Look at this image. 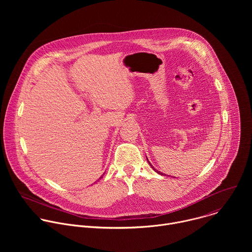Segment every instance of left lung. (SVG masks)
I'll use <instances>...</instances> for the list:
<instances>
[{"instance_id": "left-lung-1", "label": "left lung", "mask_w": 252, "mask_h": 252, "mask_svg": "<svg viewBox=\"0 0 252 252\" xmlns=\"http://www.w3.org/2000/svg\"><path fill=\"white\" fill-rule=\"evenodd\" d=\"M147 159H148V158H147ZM148 161H149V159H148ZM149 163H150V165H151V166H152V168H153V169H154V170H155V171H156V172H157V173H158V174H160V175H165V174H164V173H162V172H160V171H159V170H158V169H156V168H155V167H154V166H153V165H152V163H151V162H150V161H149Z\"/></svg>"}]
</instances>
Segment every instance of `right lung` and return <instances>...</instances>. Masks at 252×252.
<instances>
[{
    "mask_svg": "<svg viewBox=\"0 0 252 252\" xmlns=\"http://www.w3.org/2000/svg\"><path fill=\"white\" fill-rule=\"evenodd\" d=\"M102 175H103V174H102ZM102 175H101V177H102ZM101 177H99V179H100V178H101Z\"/></svg>",
    "mask_w": 252,
    "mask_h": 252,
    "instance_id": "1",
    "label": "right lung"
}]
</instances>
